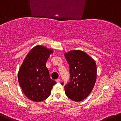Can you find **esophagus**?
<instances>
[{
    "label": "esophagus",
    "instance_id": "obj_1",
    "mask_svg": "<svg viewBox=\"0 0 121 121\" xmlns=\"http://www.w3.org/2000/svg\"><path fill=\"white\" fill-rule=\"evenodd\" d=\"M56 81L57 83H60V79L59 78H58V79H57L56 80Z\"/></svg>",
    "mask_w": 121,
    "mask_h": 121
}]
</instances>
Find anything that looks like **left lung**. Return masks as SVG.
Listing matches in <instances>:
<instances>
[{
	"label": "left lung",
	"instance_id": "left-lung-1",
	"mask_svg": "<svg viewBox=\"0 0 121 121\" xmlns=\"http://www.w3.org/2000/svg\"><path fill=\"white\" fill-rule=\"evenodd\" d=\"M69 65V82L64 86L67 97L76 102L84 100L92 91L96 79L95 61L81 50L65 54ZM63 85L64 83H61Z\"/></svg>",
	"mask_w": 121,
	"mask_h": 121
}]
</instances>
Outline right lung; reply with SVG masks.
<instances>
[{
    "mask_svg": "<svg viewBox=\"0 0 121 121\" xmlns=\"http://www.w3.org/2000/svg\"><path fill=\"white\" fill-rule=\"evenodd\" d=\"M52 53L42 46H37L26 57L18 72V82L25 95L30 100L41 102L48 98L53 86L56 84L50 78L46 67Z\"/></svg>",
    "mask_w": 121,
    "mask_h": 121,
    "instance_id": "obj_1",
    "label": "right lung"
}]
</instances>
